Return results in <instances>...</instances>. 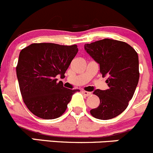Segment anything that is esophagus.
<instances>
[{"instance_id": "esophagus-1", "label": "esophagus", "mask_w": 153, "mask_h": 153, "mask_svg": "<svg viewBox=\"0 0 153 153\" xmlns=\"http://www.w3.org/2000/svg\"><path fill=\"white\" fill-rule=\"evenodd\" d=\"M82 93H83V95H84V96H91V95H92V93H90V92L84 91V90H83Z\"/></svg>"}]
</instances>
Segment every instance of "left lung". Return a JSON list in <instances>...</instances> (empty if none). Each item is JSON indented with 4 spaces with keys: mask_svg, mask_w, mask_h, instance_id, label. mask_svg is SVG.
Here are the masks:
<instances>
[{
    "mask_svg": "<svg viewBox=\"0 0 153 153\" xmlns=\"http://www.w3.org/2000/svg\"><path fill=\"white\" fill-rule=\"evenodd\" d=\"M84 49L99 64L102 77H108L109 87L106 90L93 92L100 104L90 110V114L99 120L116 117L126 109L138 84L137 53L126 42L110 39L85 44Z\"/></svg>",
    "mask_w": 153,
    "mask_h": 153,
    "instance_id": "left-lung-1",
    "label": "left lung"
}]
</instances>
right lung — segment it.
Wrapping results in <instances>:
<instances>
[{
    "mask_svg": "<svg viewBox=\"0 0 153 153\" xmlns=\"http://www.w3.org/2000/svg\"><path fill=\"white\" fill-rule=\"evenodd\" d=\"M76 45L33 43L19 54L16 75L24 102L31 113L45 120L59 117L65 112L72 96L79 90H70L57 83L64 77L78 53Z\"/></svg>",
    "mask_w": 153,
    "mask_h": 153,
    "instance_id": "add662e5",
    "label": "right lung"
}]
</instances>
